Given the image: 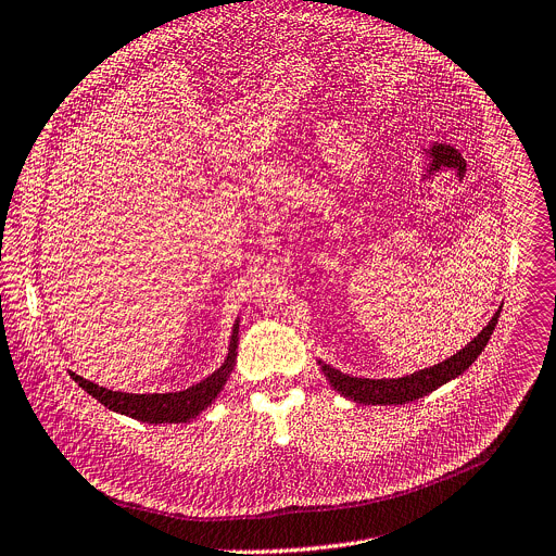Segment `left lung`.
I'll list each match as a JSON object with an SVG mask.
<instances>
[{"label": "left lung", "mask_w": 556, "mask_h": 556, "mask_svg": "<svg viewBox=\"0 0 556 556\" xmlns=\"http://www.w3.org/2000/svg\"><path fill=\"white\" fill-rule=\"evenodd\" d=\"M501 308L494 313V317L488 321V326L466 345L462 348L457 355H452L450 359L417 370L413 375L399 377V379H362V377H350L343 375L341 370H334L332 366L319 362L321 372L330 381V386L348 396L355 403H364V406H401V403H410L415 399L426 396L428 392L441 388L443 383L457 379L464 375L481 355V350L488 345L492 330L498 321Z\"/></svg>", "instance_id": "obj_1"}]
</instances>
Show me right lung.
<instances>
[{
    "label": "right lung",
    "mask_w": 556,
    "mask_h": 556,
    "mask_svg": "<svg viewBox=\"0 0 556 556\" xmlns=\"http://www.w3.org/2000/svg\"><path fill=\"white\" fill-rule=\"evenodd\" d=\"M237 334H239V321L232 326L226 362L206 379H201L199 383L179 392L132 394V392L102 388L75 372H71V377L75 379L77 386H81L90 396H94L102 406H106L113 413L132 417L143 424H186L194 419L199 413H204L217 399V394L224 390L237 362V341H239Z\"/></svg>",
    "instance_id": "right-lung-1"
}]
</instances>
